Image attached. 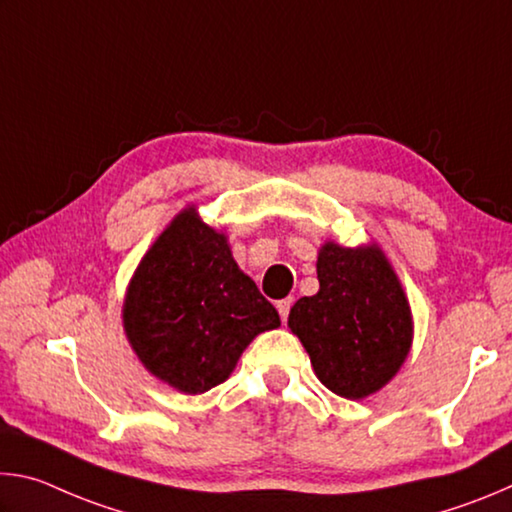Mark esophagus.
<instances>
[{"label": "esophagus", "instance_id": "34e87169", "mask_svg": "<svg viewBox=\"0 0 512 512\" xmlns=\"http://www.w3.org/2000/svg\"><path fill=\"white\" fill-rule=\"evenodd\" d=\"M291 305H293V300H291V298H284V300L277 302V311H280V318H282V323H287V318H289V311H291Z\"/></svg>", "mask_w": 512, "mask_h": 512}]
</instances>
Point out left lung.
Listing matches in <instances>:
<instances>
[{"label":"left lung","mask_w":512,"mask_h":512,"mask_svg":"<svg viewBox=\"0 0 512 512\" xmlns=\"http://www.w3.org/2000/svg\"><path fill=\"white\" fill-rule=\"evenodd\" d=\"M316 273L318 293L291 307L289 327L329 391L361 400L388 384L409 354V300L377 246L325 244Z\"/></svg>","instance_id":"1"}]
</instances>
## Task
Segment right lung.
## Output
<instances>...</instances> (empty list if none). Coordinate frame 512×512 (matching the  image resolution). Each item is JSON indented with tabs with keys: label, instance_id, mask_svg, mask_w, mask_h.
<instances>
[{
	"label": "right lung",
	"instance_id": "1",
	"mask_svg": "<svg viewBox=\"0 0 512 512\" xmlns=\"http://www.w3.org/2000/svg\"><path fill=\"white\" fill-rule=\"evenodd\" d=\"M277 325V309L194 207L158 237L126 293L124 327L137 357L187 395L219 386L248 343Z\"/></svg>",
	"mask_w": 512,
	"mask_h": 512
}]
</instances>
